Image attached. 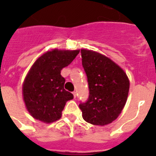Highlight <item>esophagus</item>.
<instances>
[{
    "mask_svg": "<svg viewBox=\"0 0 156 156\" xmlns=\"http://www.w3.org/2000/svg\"><path fill=\"white\" fill-rule=\"evenodd\" d=\"M73 97H74V98H76V91L73 92Z\"/></svg>",
    "mask_w": 156,
    "mask_h": 156,
    "instance_id": "esophagus-1",
    "label": "esophagus"
}]
</instances>
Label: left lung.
<instances>
[{
    "mask_svg": "<svg viewBox=\"0 0 156 156\" xmlns=\"http://www.w3.org/2000/svg\"><path fill=\"white\" fill-rule=\"evenodd\" d=\"M81 57L89 86L87 101L79 105L83 118L97 126L111 123L124 108L129 79L118 65L98 52L81 49Z\"/></svg>",
    "mask_w": 156,
    "mask_h": 156,
    "instance_id": "8db88e82",
    "label": "left lung"
}]
</instances>
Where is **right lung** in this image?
Wrapping results in <instances>:
<instances>
[{"label": "right lung", "instance_id": "1", "mask_svg": "<svg viewBox=\"0 0 156 156\" xmlns=\"http://www.w3.org/2000/svg\"><path fill=\"white\" fill-rule=\"evenodd\" d=\"M80 50L53 49L47 51L32 66L23 85V100L34 119L46 123L58 120L67 101L73 95L64 89L61 70L68 66Z\"/></svg>", "mask_w": 156, "mask_h": 156}]
</instances>
